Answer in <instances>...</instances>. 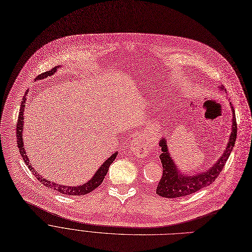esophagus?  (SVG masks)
Masks as SVG:
<instances>
[{"label": "esophagus", "mask_w": 252, "mask_h": 252, "mask_svg": "<svg viewBox=\"0 0 252 252\" xmlns=\"http://www.w3.org/2000/svg\"><path fill=\"white\" fill-rule=\"evenodd\" d=\"M152 145L149 141L145 140L143 138H135L131 141L130 144V151L133 152L136 156L142 157L144 155H147L151 152Z\"/></svg>", "instance_id": "1"}]
</instances>
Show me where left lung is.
<instances>
[{
  "instance_id": "1",
  "label": "left lung",
  "mask_w": 252,
  "mask_h": 252,
  "mask_svg": "<svg viewBox=\"0 0 252 252\" xmlns=\"http://www.w3.org/2000/svg\"><path fill=\"white\" fill-rule=\"evenodd\" d=\"M222 89V88H220ZM232 107V104H231ZM233 110V126L232 133L228 142V146L224 150L221 157L209 169L204 173L194 176H185L183 173L177 169L174 160L170 158V155L167 151V145L164 139H161L159 142V146L161 147L162 153L159 155L160 161L162 163V177L158 183L156 188V194L166 198H178V197H186L187 195L193 194L200 189H203L210 184H213L215 180L219 177L223 166L226 165L228 158L233 150V147L236 142L237 137V123L234 108Z\"/></svg>"
}]
</instances>
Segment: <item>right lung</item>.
<instances>
[{
    "label": "right lung",
    "instance_id": "right-lung-1",
    "mask_svg": "<svg viewBox=\"0 0 252 252\" xmlns=\"http://www.w3.org/2000/svg\"><path fill=\"white\" fill-rule=\"evenodd\" d=\"M57 70V68H53L49 71H46V72H43L42 74H38L36 76V79H43L44 77H47V76H50L52 75L53 73H54L55 71ZM29 91L25 92V94L23 96V99H22V103H21V106H20V110H19V116H18V119H17V125H16V137H17V146L19 148V152L23 158V160L25 162V164L28 165V167L31 169V171L32 173L33 176H35V178L38 180V182H41L44 186L48 187V188H51L53 190H55L57 192H60L61 194H64V195H72V196H79V195H86L92 191H94L96 188H98L100 185L102 184L103 180H104V177L107 175V171H108V168L110 166V164L114 161L115 157L117 156V153H114L112 154L107 160H106L101 166L100 168L96 171V174L94 175V177H93L88 183L82 185V186H77V187H70V186H62V185H58L56 183H53L51 181H48L46 179H44L42 176H39L36 171L33 169V167L31 165L30 163V160L28 158V155H26L25 151H24V147H23V141H22V130H23V111H24V103L26 101V95H28Z\"/></svg>",
    "mask_w": 252,
    "mask_h": 252
}]
</instances>
